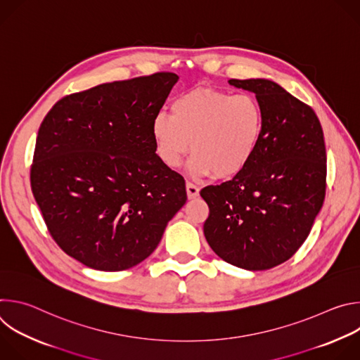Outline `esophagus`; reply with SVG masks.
Listing matches in <instances>:
<instances>
[{"label": "esophagus", "instance_id": "esophagus-1", "mask_svg": "<svg viewBox=\"0 0 360 360\" xmlns=\"http://www.w3.org/2000/svg\"><path fill=\"white\" fill-rule=\"evenodd\" d=\"M186 195L189 199L196 198L199 195V188L192 182H186Z\"/></svg>", "mask_w": 360, "mask_h": 360}]
</instances>
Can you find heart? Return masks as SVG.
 <instances>
[{"label": "heart", "mask_w": 360, "mask_h": 360, "mask_svg": "<svg viewBox=\"0 0 360 360\" xmlns=\"http://www.w3.org/2000/svg\"><path fill=\"white\" fill-rule=\"evenodd\" d=\"M264 127V110L255 96L195 88L174 98L171 115L160 112L150 132L165 167H181L192 143L189 174L226 179L249 165L262 141Z\"/></svg>", "instance_id": "heart-1"}]
</instances>
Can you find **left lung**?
<instances>
[{
	"mask_svg": "<svg viewBox=\"0 0 360 360\" xmlns=\"http://www.w3.org/2000/svg\"><path fill=\"white\" fill-rule=\"evenodd\" d=\"M259 102L265 127L249 165L200 196L210 207L203 233L225 262L265 271L288 261L309 235L326 191V148L315 111L279 84L229 79Z\"/></svg>",
	"mask_w": 360,
	"mask_h": 360,
	"instance_id": "1",
	"label": "left lung"
}]
</instances>
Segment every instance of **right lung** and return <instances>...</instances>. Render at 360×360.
<instances>
[{
    "mask_svg": "<svg viewBox=\"0 0 360 360\" xmlns=\"http://www.w3.org/2000/svg\"><path fill=\"white\" fill-rule=\"evenodd\" d=\"M174 72L101 84L44 118L31 189L58 246L88 268L129 269L155 250L186 202L184 178L155 153L152 121Z\"/></svg>",
    "mask_w": 360,
    "mask_h": 360,
    "instance_id": "1",
    "label": "right lung"
}]
</instances>
